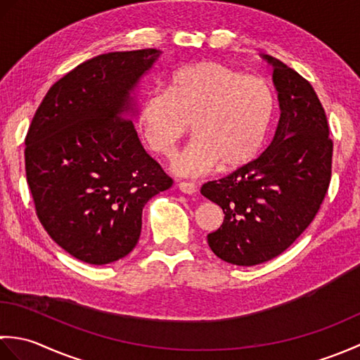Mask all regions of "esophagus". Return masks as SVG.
Instances as JSON below:
<instances>
[{"label":"esophagus","instance_id":"1","mask_svg":"<svg viewBox=\"0 0 360 360\" xmlns=\"http://www.w3.org/2000/svg\"><path fill=\"white\" fill-rule=\"evenodd\" d=\"M178 187H179L181 192H182V193H186V195H193V193H196V192H198V187L193 184V182H186V181H182V182H179Z\"/></svg>","mask_w":360,"mask_h":360}]
</instances>
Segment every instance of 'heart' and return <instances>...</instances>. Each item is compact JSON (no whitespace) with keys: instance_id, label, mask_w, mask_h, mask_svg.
<instances>
[{"instance_id":"b5f03b06","label":"heart","mask_w":360,"mask_h":360,"mask_svg":"<svg viewBox=\"0 0 360 360\" xmlns=\"http://www.w3.org/2000/svg\"><path fill=\"white\" fill-rule=\"evenodd\" d=\"M274 110V91L264 79L200 62L174 71L165 91L143 98L139 125L150 148L168 158L192 124L195 139L173 159V172L195 178L218 165L231 172L255 160Z\"/></svg>"}]
</instances>
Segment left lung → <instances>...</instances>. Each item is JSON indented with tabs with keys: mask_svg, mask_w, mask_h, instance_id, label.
I'll return each mask as SVG.
<instances>
[{
	"mask_svg": "<svg viewBox=\"0 0 360 360\" xmlns=\"http://www.w3.org/2000/svg\"><path fill=\"white\" fill-rule=\"evenodd\" d=\"M272 65L280 120L262 155L201 187L224 212L207 243L218 258L255 266L285 252L314 219L331 181L333 141L314 88L280 60Z\"/></svg>",
	"mask_w": 360,
	"mask_h": 360,
	"instance_id": "1",
	"label": "left lung"
}]
</instances>
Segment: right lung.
<instances>
[{"mask_svg":"<svg viewBox=\"0 0 360 360\" xmlns=\"http://www.w3.org/2000/svg\"><path fill=\"white\" fill-rule=\"evenodd\" d=\"M158 49L108 52L53 83L26 136V178L37 217L80 262L108 264L139 241L142 209L173 179L134 129L131 93Z\"/></svg>","mask_w":360,"mask_h":360,"instance_id":"right-lung-1","label":"right lung"}]
</instances>
